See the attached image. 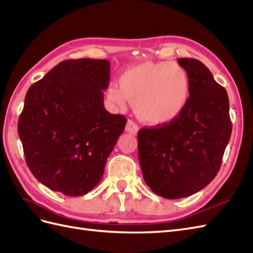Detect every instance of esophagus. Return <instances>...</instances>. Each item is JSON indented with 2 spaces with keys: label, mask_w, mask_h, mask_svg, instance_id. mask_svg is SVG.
<instances>
[{
  "label": "esophagus",
  "mask_w": 253,
  "mask_h": 253,
  "mask_svg": "<svg viewBox=\"0 0 253 253\" xmlns=\"http://www.w3.org/2000/svg\"><path fill=\"white\" fill-rule=\"evenodd\" d=\"M125 130L127 132H129L130 134H137L138 133V130H139V127L138 125L135 124V123L133 121H128L127 122V125H126V128Z\"/></svg>",
  "instance_id": "esophagus-1"
}]
</instances>
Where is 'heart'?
Returning <instances> with one entry per match:
<instances>
[{"label":"heart","instance_id":"b5f03b06","mask_svg":"<svg viewBox=\"0 0 253 253\" xmlns=\"http://www.w3.org/2000/svg\"><path fill=\"white\" fill-rule=\"evenodd\" d=\"M120 86H109L108 98L120 108L128 100L138 118L150 125H165L175 120L190 95L188 74L177 63L135 65L123 73Z\"/></svg>","mask_w":253,"mask_h":253}]
</instances>
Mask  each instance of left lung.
Masks as SVG:
<instances>
[{"label": "left lung", "mask_w": 253, "mask_h": 253, "mask_svg": "<svg viewBox=\"0 0 253 253\" xmlns=\"http://www.w3.org/2000/svg\"><path fill=\"white\" fill-rule=\"evenodd\" d=\"M177 61L190 82L185 109L168 124L138 132L139 161L146 185L172 200L192 196L215 178L232 132L225 88L203 63L189 57Z\"/></svg>", "instance_id": "8db88e82"}]
</instances>
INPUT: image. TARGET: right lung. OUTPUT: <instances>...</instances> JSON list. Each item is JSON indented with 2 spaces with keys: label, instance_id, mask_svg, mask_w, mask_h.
I'll return each mask as SVG.
<instances>
[{
  "label": "right lung",
  "instance_id": "1",
  "mask_svg": "<svg viewBox=\"0 0 253 253\" xmlns=\"http://www.w3.org/2000/svg\"><path fill=\"white\" fill-rule=\"evenodd\" d=\"M107 60H67L32 85L18 122L25 161L38 182L79 197L100 182L127 120L103 107Z\"/></svg>",
  "mask_w": 253,
  "mask_h": 253
}]
</instances>
